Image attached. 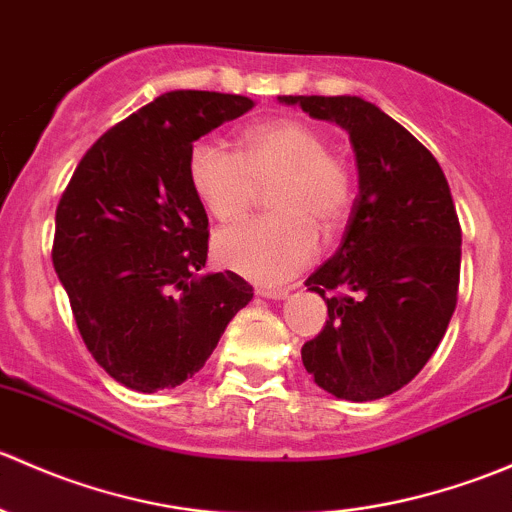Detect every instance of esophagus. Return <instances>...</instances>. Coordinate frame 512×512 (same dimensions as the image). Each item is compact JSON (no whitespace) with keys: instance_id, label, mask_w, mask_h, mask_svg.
Returning <instances> with one entry per match:
<instances>
[{"instance_id":"34e87169","label":"esophagus","mask_w":512,"mask_h":512,"mask_svg":"<svg viewBox=\"0 0 512 512\" xmlns=\"http://www.w3.org/2000/svg\"><path fill=\"white\" fill-rule=\"evenodd\" d=\"M260 297H267V299H285L289 294V287H257L255 289Z\"/></svg>"}]
</instances>
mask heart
I'll return each instance as SVG.
<instances>
[{"label": "heart", "instance_id": "obj_1", "mask_svg": "<svg viewBox=\"0 0 512 512\" xmlns=\"http://www.w3.org/2000/svg\"><path fill=\"white\" fill-rule=\"evenodd\" d=\"M327 136L299 118L247 126L237 153L198 141L188 153V180L218 223H235L252 208L260 185H272V215L247 220L215 237V257L227 270L280 285L314 260L319 232H334L352 208L354 180L347 160L329 151Z\"/></svg>", "mask_w": 512, "mask_h": 512}]
</instances>
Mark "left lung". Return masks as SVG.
I'll use <instances>...</instances> for the list:
<instances>
[{"label": "left lung", "instance_id": "1", "mask_svg": "<svg viewBox=\"0 0 512 512\" xmlns=\"http://www.w3.org/2000/svg\"><path fill=\"white\" fill-rule=\"evenodd\" d=\"M280 101L339 123L359 168L342 245L304 282L327 299L329 319L302 347V364L337 399H384L426 366L456 309L461 223L451 188L431 151L374 103L359 96Z\"/></svg>", "mask_w": 512, "mask_h": 512}]
</instances>
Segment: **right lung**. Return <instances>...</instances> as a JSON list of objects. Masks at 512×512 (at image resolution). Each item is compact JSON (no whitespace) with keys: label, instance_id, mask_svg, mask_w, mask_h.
Listing matches in <instances>:
<instances>
[{"label":"right lung","instance_id":"right-lung-1","mask_svg":"<svg viewBox=\"0 0 512 512\" xmlns=\"http://www.w3.org/2000/svg\"><path fill=\"white\" fill-rule=\"evenodd\" d=\"M255 106L215 91H170L108 128L56 208L51 262L86 349L133 391L198 374L252 299L235 272L198 275L208 215L188 180L200 136Z\"/></svg>","mask_w":512,"mask_h":512}]
</instances>
